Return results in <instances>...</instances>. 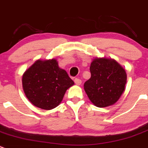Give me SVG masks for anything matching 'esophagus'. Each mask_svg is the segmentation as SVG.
Instances as JSON below:
<instances>
[{
    "label": "esophagus",
    "mask_w": 148,
    "mask_h": 148,
    "mask_svg": "<svg viewBox=\"0 0 148 148\" xmlns=\"http://www.w3.org/2000/svg\"><path fill=\"white\" fill-rule=\"evenodd\" d=\"M74 82H75V84H77V85H81V80L79 79V78H76L74 79Z\"/></svg>",
    "instance_id": "esophagus-1"
}]
</instances>
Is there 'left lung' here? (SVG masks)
Wrapping results in <instances>:
<instances>
[{
    "label": "left lung",
    "instance_id": "left-lung-1",
    "mask_svg": "<svg viewBox=\"0 0 148 148\" xmlns=\"http://www.w3.org/2000/svg\"><path fill=\"white\" fill-rule=\"evenodd\" d=\"M91 78L84 84V90L95 106L105 108L117 102L125 89L126 73L116 61L99 58L90 66Z\"/></svg>",
    "mask_w": 148,
    "mask_h": 148
}]
</instances>
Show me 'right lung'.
<instances>
[{
	"label": "right lung",
	"instance_id": "obj_1",
	"mask_svg": "<svg viewBox=\"0 0 148 148\" xmlns=\"http://www.w3.org/2000/svg\"><path fill=\"white\" fill-rule=\"evenodd\" d=\"M73 84L67 72L59 67L54 59L37 60L22 76L27 98L33 105L43 110L58 106L67 88Z\"/></svg>",
	"mask_w": 148,
	"mask_h": 148
}]
</instances>
